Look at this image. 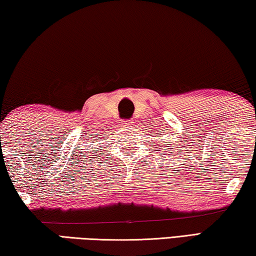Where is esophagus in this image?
<instances>
[{"mask_svg":"<svg viewBox=\"0 0 256 256\" xmlns=\"http://www.w3.org/2000/svg\"><path fill=\"white\" fill-rule=\"evenodd\" d=\"M132 120H124L122 121V124H121V126H122V127L124 128H132Z\"/></svg>","mask_w":256,"mask_h":256,"instance_id":"34e87169","label":"esophagus"}]
</instances>
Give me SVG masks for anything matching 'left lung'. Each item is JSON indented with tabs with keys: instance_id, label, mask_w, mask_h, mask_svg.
I'll return each mask as SVG.
<instances>
[{
	"instance_id": "1",
	"label": "left lung",
	"mask_w": 256,
	"mask_h": 256,
	"mask_svg": "<svg viewBox=\"0 0 256 256\" xmlns=\"http://www.w3.org/2000/svg\"><path fill=\"white\" fill-rule=\"evenodd\" d=\"M164 150H166V148H164Z\"/></svg>"
}]
</instances>
